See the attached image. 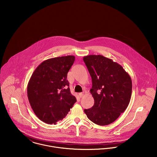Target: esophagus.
Wrapping results in <instances>:
<instances>
[{"instance_id":"obj_1","label":"esophagus","mask_w":157,"mask_h":157,"mask_svg":"<svg viewBox=\"0 0 157 157\" xmlns=\"http://www.w3.org/2000/svg\"><path fill=\"white\" fill-rule=\"evenodd\" d=\"M78 95H79V97H80V98H82V97H83L84 94H83L82 92H80V93H79V94H78Z\"/></svg>"}]
</instances>
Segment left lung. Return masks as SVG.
<instances>
[{
  "label": "left lung",
  "instance_id": "8db88e82",
  "mask_svg": "<svg viewBox=\"0 0 157 157\" xmlns=\"http://www.w3.org/2000/svg\"><path fill=\"white\" fill-rule=\"evenodd\" d=\"M83 61L92 78L90 92L94 99V106L84 112L96 124H109L128 106L131 78L120 65L103 56H85Z\"/></svg>",
  "mask_w": 157,
  "mask_h": 157
}]
</instances>
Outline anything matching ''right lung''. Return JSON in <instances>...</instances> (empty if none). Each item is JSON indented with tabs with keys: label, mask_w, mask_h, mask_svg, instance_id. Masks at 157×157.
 <instances>
[{
	"label": "right lung",
	"mask_w": 157,
	"mask_h": 157,
	"mask_svg": "<svg viewBox=\"0 0 157 157\" xmlns=\"http://www.w3.org/2000/svg\"><path fill=\"white\" fill-rule=\"evenodd\" d=\"M74 60V56L46 60L29 79L27 94L30 105L36 116L47 124H55L63 120L77 101L67 80Z\"/></svg>",
	"instance_id": "add662e5"
}]
</instances>
